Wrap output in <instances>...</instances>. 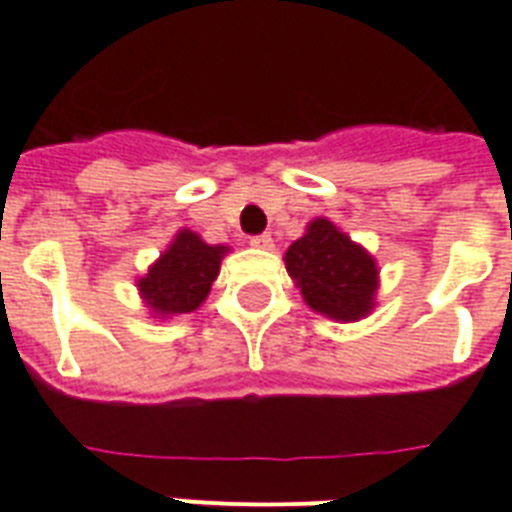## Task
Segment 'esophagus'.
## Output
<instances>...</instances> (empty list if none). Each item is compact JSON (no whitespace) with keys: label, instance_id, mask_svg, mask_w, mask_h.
I'll list each match as a JSON object with an SVG mask.
<instances>
[{"label":"esophagus","instance_id":"obj_1","mask_svg":"<svg viewBox=\"0 0 512 512\" xmlns=\"http://www.w3.org/2000/svg\"><path fill=\"white\" fill-rule=\"evenodd\" d=\"M249 244H252L255 249H271L273 239L268 236V233H263V236H252V239H249Z\"/></svg>","mask_w":512,"mask_h":512}]
</instances>
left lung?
<instances>
[{
	"label": "left lung",
	"instance_id": "1",
	"mask_svg": "<svg viewBox=\"0 0 512 512\" xmlns=\"http://www.w3.org/2000/svg\"><path fill=\"white\" fill-rule=\"evenodd\" d=\"M284 265L308 308L325 317L357 322L376 306V260L325 217L308 222L306 233L287 249Z\"/></svg>",
	"mask_w": 512,
	"mask_h": 512
}]
</instances>
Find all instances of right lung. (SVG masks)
<instances>
[{"mask_svg":"<svg viewBox=\"0 0 512 512\" xmlns=\"http://www.w3.org/2000/svg\"><path fill=\"white\" fill-rule=\"evenodd\" d=\"M225 252L228 247H212L193 230H179L169 249L136 282L139 295L158 319L190 314L212 290Z\"/></svg>","mask_w":512,"mask_h":512,"instance_id":"obj_1","label":"right lung"}]
</instances>
